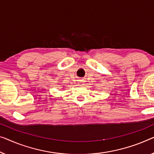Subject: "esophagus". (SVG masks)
<instances>
[{
  "instance_id": "34e87169",
  "label": "esophagus",
  "mask_w": 154,
  "mask_h": 154,
  "mask_svg": "<svg viewBox=\"0 0 154 154\" xmlns=\"http://www.w3.org/2000/svg\"><path fill=\"white\" fill-rule=\"evenodd\" d=\"M79 85H80V86H84V80H79Z\"/></svg>"
}]
</instances>
